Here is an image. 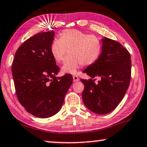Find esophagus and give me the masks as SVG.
<instances>
[{
  "instance_id": "obj_1",
  "label": "esophagus",
  "mask_w": 147,
  "mask_h": 147,
  "mask_svg": "<svg viewBox=\"0 0 147 147\" xmlns=\"http://www.w3.org/2000/svg\"><path fill=\"white\" fill-rule=\"evenodd\" d=\"M73 79H74V82H78V81H79V80H80V79H79L78 76H76V75L73 76Z\"/></svg>"
}]
</instances>
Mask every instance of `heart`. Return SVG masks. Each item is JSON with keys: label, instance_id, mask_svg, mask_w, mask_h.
<instances>
[{"label": "heart", "instance_id": "b5f03b06", "mask_svg": "<svg viewBox=\"0 0 147 147\" xmlns=\"http://www.w3.org/2000/svg\"><path fill=\"white\" fill-rule=\"evenodd\" d=\"M68 50L69 56L61 67L63 73L74 74L83 65L91 66L101 56L102 44L94 35L76 29H66L50 46V52L57 63L62 62Z\"/></svg>", "mask_w": 147, "mask_h": 147}]
</instances>
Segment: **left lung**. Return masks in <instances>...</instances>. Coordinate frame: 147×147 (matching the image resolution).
I'll return each mask as SVG.
<instances>
[{"label":"left lung","instance_id":"1","mask_svg":"<svg viewBox=\"0 0 147 147\" xmlns=\"http://www.w3.org/2000/svg\"><path fill=\"white\" fill-rule=\"evenodd\" d=\"M84 72L91 78L80 80L84 85L82 99L85 105L97 114L109 113L117 107L128 89L131 55L119 42L105 37L99 59ZM95 77L100 78L97 83L94 82L96 79L92 80Z\"/></svg>","mask_w":147,"mask_h":147}]
</instances>
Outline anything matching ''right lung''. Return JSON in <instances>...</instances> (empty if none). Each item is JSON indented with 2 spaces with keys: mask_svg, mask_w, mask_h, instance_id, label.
Masks as SVG:
<instances>
[{
  "mask_svg": "<svg viewBox=\"0 0 147 147\" xmlns=\"http://www.w3.org/2000/svg\"><path fill=\"white\" fill-rule=\"evenodd\" d=\"M54 32L38 33L16 50L12 63L17 98L29 113L40 118L56 114L73 82L71 74L56 77L59 67L50 52Z\"/></svg>",
  "mask_w": 147,
  "mask_h": 147,
  "instance_id": "obj_1",
  "label": "right lung"
}]
</instances>
